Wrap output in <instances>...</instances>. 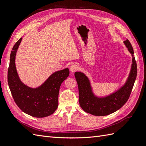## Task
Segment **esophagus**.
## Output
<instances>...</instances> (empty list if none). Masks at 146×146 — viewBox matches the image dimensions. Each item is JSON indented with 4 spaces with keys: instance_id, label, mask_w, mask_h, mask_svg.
<instances>
[{
    "instance_id": "esophagus-1",
    "label": "esophagus",
    "mask_w": 146,
    "mask_h": 146,
    "mask_svg": "<svg viewBox=\"0 0 146 146\" xmlns=\"http://www.w3.org/2000/svg\"><path fill=\"white\" fill-rule=\"evenodd\" d=\"M78 66L77 64H75L70 65L69 67V69L71 72L76 71V70H77L78 69Z\"/></svg>"
}]
</instances>
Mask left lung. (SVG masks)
<instances>
[{"label":"left lung","instance_id":"1","mask_svg":"<svg viewBox=\"0 0 146 146\" xmlns=\"http://www.w3.org/2000/svg\"><path fill=\"white\" fill-rule=\"evenodd\" d=\"M123 43L133 56L131 68L125 85L114 93L105 98H98L94 94L90 82L85 75L80 72H75L78 88L79 104L85 112L94 116H107L120 109L129 99L137 76V64L130 41L127 39Z\"/></svg>","mask_w":146,"mask_h":146}]
</instances>
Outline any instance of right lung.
I'll return each mask as SVG.
<instances>
[{"label":"right lung","instance_id":"obj_1","mask_svg":"<svg viewBox=\"0 0 146 146\" xmlns=\"http://www.w3.org/2000/svg\"><path fill=\"white\" fill-rule=\"evenodd\" d=\"M21 38L13 47L8 70V83L15 103L25 113L35 117H44L54 113L58 105V94L61 83L69 75L68 68L52 74L42 85L30 88L22 82L17 74L15 58Z\"/></svg>","mask_w":146,"mask_h":146}]
</instances>
